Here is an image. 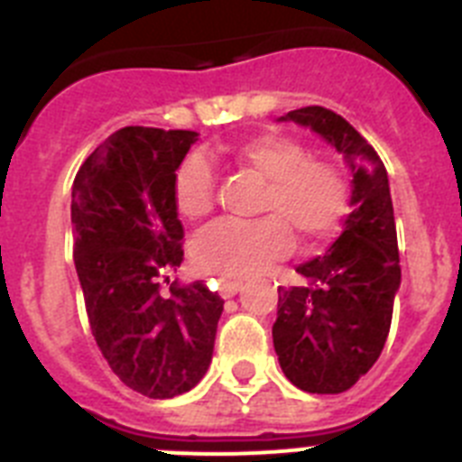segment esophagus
Masks as SVG:
<instances>
[{
    "instance_id": "esophagus-1",
    "label": "esophagus",
    "mask_w": 462,
    "mask_h": 462,
    "mask_svg": "<svg viewBox=\"0 0 462 462\" xmlns=\"http://www.w3.org/2000/svg\"><path fill=\"white\" fill-rule=\"evenodd\" d=\"M243 287V282L238 280H226V277H219V296L222 298H231L240 291Z\"/></svg>"
}]
</instances>
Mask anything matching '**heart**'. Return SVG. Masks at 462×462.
<instances>
[{
    "instance_id": "obj_1",
    "label": "heart",
    "mask_w": 462,
    "mask_h": 462,
    "mask_svg": "<svg viewBox=\"0 0 462 462\" xmlns=\"http://www.w3.org/2000/svg\"><path fill=\"white\" fill-rule=\"evenodd\" d=\"M238 169L266 180L259 212L250 224L217 222L194 243L199 271L219 277H247L266 261L289 250L291 234L303 247H317L336 234L346 210L342 175L326 159L308 157L298 141L280 134H256L224 150ZM217 178L201 154L178 166L173 178L175 208L189 222L208 217L215 206Z\"/></svg>"
}]
</instances>
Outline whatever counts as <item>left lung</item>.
Here are the masks:
<instances>
[{"instance_id":"obj_1","label":"left lung","mask_w":462,"mask_h":462,"mask_svg":"<svg viewBox=\"0 0 462 462\" xmlns=\"http://www.w3.org/2000/svg\"><path fill=\"white\" fill-rule=\"evenodd\" d=\"M280 120L310 126L352 171V212L324 256L300 263L305 287L277 289L273 345L282 373L308 393H342L374 365L400 287L398 236L382 159L342 116L324 106Z\"/></svg>"}]
</instances>
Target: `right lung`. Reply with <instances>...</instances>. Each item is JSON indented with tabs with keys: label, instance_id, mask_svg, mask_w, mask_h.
Masks as SVG:
<instances>
[{
	"label": "right lung",
	"instance_id": "1",
	"mask_svg": "<svg viewBox=\"0 0 462 462\" xmlns=\"http://www.w3.org/2000/svg\"><path fill=\"white\" fill-rule=\"evenodd\" d=\"M196 132L125 126L94 150L71 189L73 261L89 328L110 370L154 400L201 382L224 300L206 282L162 291L182 263L173 178Z\"/></svg>",
	"mask_w": 462,
	"mask_h": 462
}]
</instances>
